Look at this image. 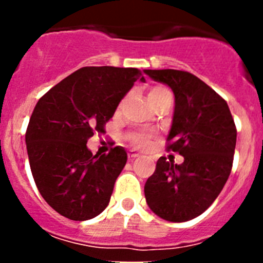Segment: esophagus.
<instances>
[{"label": "esophagus", "mask_w": 263, "mask_h": 263, "mask_svg": "<svg viewBox=\"0 0 263 263\" xmlns=\"http://www.w3.org/2000/svg\"><path fill=\"white\" fill-rule=\"evenodd\" d=\"M139 154H137V153H133V152H130L129 154H127V159L129 160H134L136 158H138Z\"/></svg>", "instance_id": "obj_1"}]
</instances>
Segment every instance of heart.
<instances>
[{
	"mask_svg": "<svg viewBox=\"0 0 263 263\" xmlns=\"http://www.w3.org/2000/svg\"><path fill=\"white\" fill-rule=\"evenodd\" d=\"M163 101H173V95L163 85H154L148 90V103L152 104V106H155L157 104L163 103ZM153 138L152 133H136L132 136V143L136 147L146 148L150 145V141Z\"/></svg>",
	"mask_w": 263,
	"mask_h": 263,
	"instance_id": "1",
	"label": "heart"
}]
</instances>
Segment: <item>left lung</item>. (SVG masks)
<instances>
[{"instance_id": "left-lung-1", "label": "left lung", "mask_w": 263, "mask_h": 263, "mask_svg": "<svg viewBox=\"0 0 263 263\" xmlns=\"http://www.w3.org/2000/svg\"><path fill=\"white\" fill-rule=\"evenodd\" d=\"M175 96L167 150L182 164L160 157L145 184L150 210L160 218L183 222L200 216L216 200L231 175L237 130L227 101L203 80L178 69H145Z\"/></svg>"}]
</instances>
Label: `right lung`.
Returning a JSON list of instances; mask_svg holds the SVG:
<instances>
[{"label": "right lung", "mask_w": 263, "mask_h": 263, "mask_svg": "<svg viewBox=\"0 0 263 263\" xmlns=\"http://www.w3.org/2000/svg\"><path fill=\"white\" fill-rule=\"evenodd\" d=\"M137 80L145 81L137 68L83 67L36 103L26 130L30 168L42 197L64 217L84 221L108 206L127 154L116 146L99 157L87 142L104 133Z\"/></svg>", "instance_id": "obj_1"}]
</instances>
